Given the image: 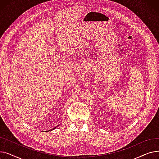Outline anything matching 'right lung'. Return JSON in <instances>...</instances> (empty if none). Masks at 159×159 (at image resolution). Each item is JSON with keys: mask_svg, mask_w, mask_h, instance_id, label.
Returning <instances> with one entry per match:
<instances>
[{"mask_svg": "<svg viewBox=\"0 0 159 159\" xmlns=\"http://www.w3.org/2000/svg\"><path fill=\"white\" fill-rule=\"evenodd\" d=\"M57 128V127H55V128H53V129H51V130H53V129H55V128ZM49 131H50V130H49Z\"/></svg>", "mask_w": 159, "mask_h": 159, "instance_id": "right-lung-1", "label": "right lung"}]
</instances>
